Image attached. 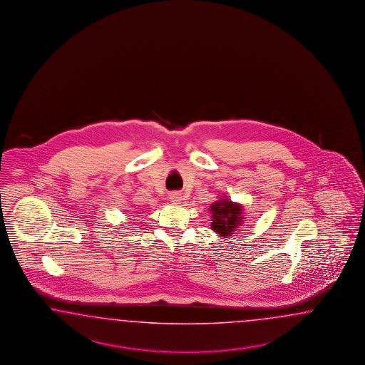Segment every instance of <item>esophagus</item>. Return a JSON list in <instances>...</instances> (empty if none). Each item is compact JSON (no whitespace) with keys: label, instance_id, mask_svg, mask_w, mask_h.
<instances>
[{"label":"esophagus","instance_id":"esophagus-1","mask_svg":"<svg viewBox=\"0 0 365 365\" xmlns=\"http://www.w3.org/2000/svg\"><path fill=\"white\" fill-rule=\"evenodd\" d=\"M170 199L174 205H179L182 202V194L180 192H173V194H170Z\"/></svg>","mask_w":365,"mask_h":365}]
</instances>
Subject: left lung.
Masks as SVG:
<instances>
[{"label": "left lung", "instance_id": "left-lung-1", "mask_svg": "<svg viewBox=\"0 0 365 365\" xmlns=\"http://www.w3.org/2000/svg\"><path fill=\"white\" fill-rule=\"evenodd\" d=\"M211 229L221 238H232V234L242 227L245 222V209L242 203L232 202L225 194L218 200L211 203Z\"/></svg>", "mask_w": 365, "mask_h": 365}]
</instances>
